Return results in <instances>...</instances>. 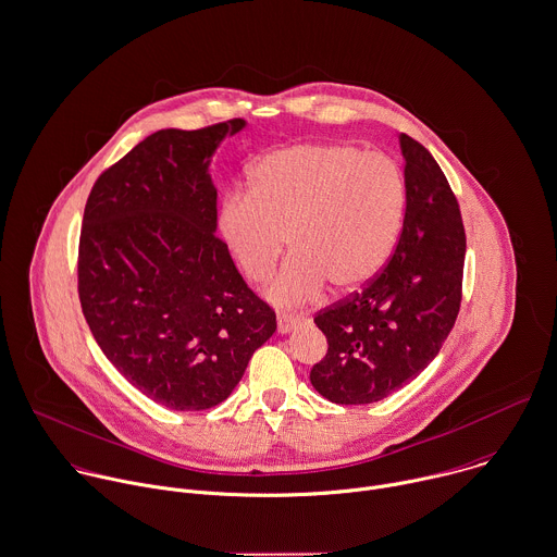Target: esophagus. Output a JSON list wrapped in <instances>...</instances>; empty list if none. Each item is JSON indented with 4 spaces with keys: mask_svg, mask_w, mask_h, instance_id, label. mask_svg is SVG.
<instances>
[{
    "mask_svg": "<svg viewBox=\"0 0 557 557\" xmlns=\"http://www.w3.org/2000/svg\"><path fill=\"white\" fill-rule=\"evenodd\" d=\"M302 318L300 315H292V313H278L276 318V326H278V333L285 335V333H292L296 326H300Z\"/></svg>",
    "mask_w": 557,
    "mask_h": 557,
    "instance_id": "obj_1",
    "label": "esophagus"
}]
</instances>
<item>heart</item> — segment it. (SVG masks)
I'll return each instance as SVG.
<instances>
[{"label": "heart", "instance_id": "obj_1", "mask_svg": "<svg viewBox=\"0 0 557 557\" xmlns=\"http://www.w3.org/2000/svg\"><path fill=\"white\" fill-rule=\"evenodd\" d=\"M406 213L399 164L355 145L305 143L265 153L250 191H231L218 213L220 237L242 274L259 283L287 237L294 255L268 285L278 305L315 298L326 283L346 294L380 272Z\"/></svg>", "mask_w": 557, "mask_h": 557}]
</instances>
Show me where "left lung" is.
<instances>
[{
  "label": "left lung",
  "mask_w": 557,
  "mask_h": 557,
  "mask_svg": "<svg viewBox=\"0 0 557 557\" xmlns=\"http://www.w3.org/2000/svg\"><path fill=\"white\" fill-rule=\"evenodd\" d=\"M406 213L397 246L368 287L315 315L329 352L311 384L335 404H373L425 370L460 311L465 226L441 166L399 136Z\"/></svg>",
  "instance_id": "8db88e82"
}]
</instances>
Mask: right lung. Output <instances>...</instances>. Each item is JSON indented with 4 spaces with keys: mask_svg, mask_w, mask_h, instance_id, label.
<instances>
[{
    "mask_svg": "<svg viewBox=\"0 0 557 557\" xmlns=\"http://www.w3.org/2000/svg\"><path fill=\"white\" fill-rule=\"evenodd\" d=\"M244 127L151 134L101 173L84 209L77 289L90 333L129 384L171 410L224 401L276 331L215 235L209 162Z\"/></svg>",
    "mask_w": 557,
    "mask_h": 557,
    "instance_id": "1",
    "label": "right lung"
}]
</instances>
